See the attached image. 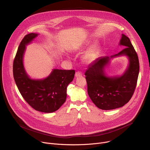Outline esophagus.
Listing matches in <instances>:
<instances>
[{
  "label": "esophagus",
  "mask_w": 150,
  "mask_h": 150,
  "mask_svg": "<svg viewBox=\"0 0 150 150\" xmlns=\"http://www.w3.org/2000/svg\"><path fill=\"white\" fill-rule=\"evenodd\" d=\"M82 75V73L81 72H76L75 73V77H79Z\"/></svg>",
  "instance_id": "obj_1"
}]
</instances>
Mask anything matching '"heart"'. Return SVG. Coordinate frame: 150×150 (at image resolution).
I'll return each instance as SVG.
<instances>
[{
    "label": "heart",
    "instance_id": "b5f03b06",
    "mask_svg": "<svg viewBox=\"0 0 150 150\" xmlns=\"http://www.w3.org/2000/svg\"><path fill=\"white\" fill-rule=\"evenodd\" d=\"M98 45L97 43L93 44L82 57V61L85 63L93 62L97 57Z\"/></svg>",
    "mask_w": 150,
    "mask_h": 150
}]
</instances>
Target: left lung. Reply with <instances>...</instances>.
Returning <instances> with one entry per match:
<instances>
[{
    "instance_id": "8db88e82",
    "label": "left lung",
    "mask_w": 150,
    "mask_h": 150,
    "mask_svg": "<svg viewBox=\"0 0 150 150\" xmlns=\"http://www.w3.org/2000/svg\"><path fill=\"white\" fill-rule=\"evenodd\" d=\"M119 45L125 48L117 54L98 57L85 73L88 94L94 104L102 110H113L123 106L131 98L137 85L139 71L138 55L129 38L123 34ZM120 56L128 58L127 68L120 76H108L105 68L112 59Z\"/></svg>"
}]
</instances>
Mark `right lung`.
<instances>
[{"instance_id":"1","label":"right lung","mask_w":150,"mask_h":150,"mask_svg":"<svg viewBox=\"0 0 150 150\" xmlns=\"http://www.w3.org/2000/svg\"><path fill=\"white\" fill-rule=\"evenodd\" d=\"M38 35L28 34L21 41L13 64V78L21 94L28 104L35 110L49 113L57 110L65 102L67 87L73 81L75 72L53 69L45 78H31L24 68V56L26 46Z\"/></svg>"}]
</instances>
